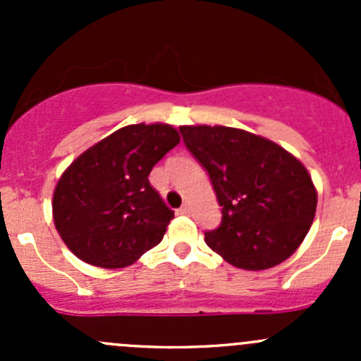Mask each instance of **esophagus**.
<instances>
[{"instance_id": "34e87169", "label": "esophagus", "mask_w": 361, "mask_h": 361, "mask_svg": "<svg viewBox=\"0 0 361 361\" xmlns=\"http://www.w3.org/2000/svg\"><path fill=\"white\" fill-rule=\"evenodd\" d=\"M190 213H192L190 204H185V206L180 207V214H190Z\"/></svg>"}]
</instances>
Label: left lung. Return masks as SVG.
Here are the masks:
<instances>
[{"label": "left lung", "instance_id": "8db88e82", "mask_svg": "<svg viewBox=\"0 0 361 361\" xmlns=\"http://www.w3.org/2000/svg\"><path fill=\"white\" fill-rule=\"evenodd\" d=\"M221 206V224L206 245L245 271H264L292 257L311 228L316 194L311 174L267 137L224 126H181Z\"/></svg>", "mask_w": 361, "mask_h": 361}]
</instances>
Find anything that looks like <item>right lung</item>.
Masks as SVG:
<instances>
[{"label":"right lung","instance_id":"add662e5","mask_svg":"<svg viewBox=\"0 0 361 361\" xmlns=\"http://www.w3.org/2000/svg\"><path fill=\"white\" fill-rule=\"evenodd\" d=\"M180 134L169 123H133L69 164L54 190V224L80 260L122 269L162 241L173 209L148 174Z\"/></svg>","mask_w":361,"mask_h":361}]
</instances>
